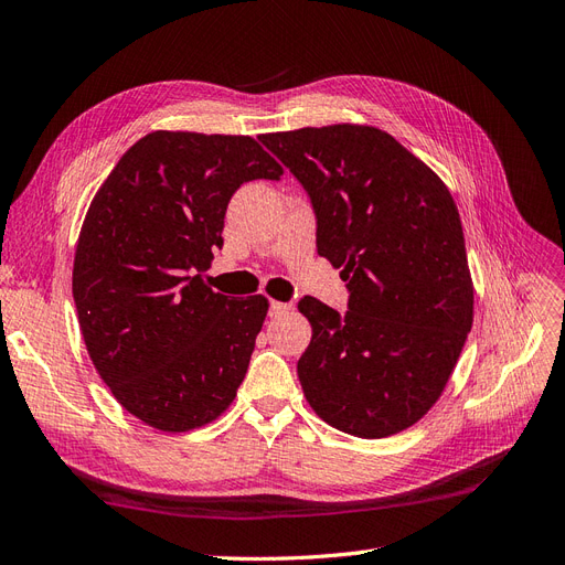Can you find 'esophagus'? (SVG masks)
<instances>
[{"label":"esophagus","instance_id":"34e87169","mask_svg":"<svg viewBox=\"0 0 565 565\" xmlns=\"http://www.w3.org/2000/svg\"><path fill=\"white\" fill-rule=\"evenodd\" d=\"M289 309H292V303H282V301H270V306H268V313H270V316H282V313H287Z\"/></svg>","mask_w":565,"mask_h":565}]
</instances>
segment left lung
Returning <instances> with one entry per match:
<instances>
[{"label": "left lung", "mask_w": 565, "mask_h": 565, "mask_svg": "<svg viewBox=\"0 0 565 565\" xmlns=\"http://www.w3.org/2000/svg\"><path fill=\"white\" fill-rule=\"evenodd\" d=\"M309 193L316 247L349 289L339 313L299 301L313 337L297 363L306 401L334 429L386 438L446 388L473 322L455 200L391 134L363 125L264 134Z\"/></svg>", "instance_id": "left-lung-1"}]
</instances>
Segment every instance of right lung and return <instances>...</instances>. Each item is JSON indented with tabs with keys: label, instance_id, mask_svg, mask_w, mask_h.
I'll return each instance as SVG.
<instances>
[{
	"label": "right lung",
	"instance_id": "obj_1",
	"mask_svg": "<svg viewBox=\"0 0 565 565\" xmlns=\"http://www.w3.org/2000/svg\"><path fill=\"white\" fill-rule=\"evenodd\" d=\"M282 167L252 136L152 131L98 188L75 249L73 297L89 358L117 403L191 431L233 403L268 311L202 280L247 181Z\"/></svg>",
	"mask_w": 565,
	"mask_h": 565
}]
</instances>
